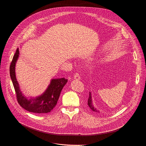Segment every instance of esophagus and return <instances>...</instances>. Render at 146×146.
Returning <instances> with one entry per match:
<instances>
[{
    "label": "esophagus",
    "instance_id": "1",
    "mask_svg": "<svg viewBox=\"0 0 146 146\" xmlns=\"http://www.w3.org/2000/svg\"><path fill=\"white\" fill-rule=\"evenodd\" d=\"M74 78L75 80H79L81 79V77H80V75L78 73H76L74 75Z\"/></svg>",
    "mask_w": 146,
    "mask_h": 146
}]
</instances>
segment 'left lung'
I'll use <instances>...</instances> for the list:
<instances>
[{
	"label": "left lung",
	"mask_w": 146,
	"mask_h": 146,
	"mask_svg": "<svg viewBox=\"0 0 146 146\" xmlns=\"http://www.w3.org/2000/svg\"><path fill=\"white\" fill-rule=\"evenodd\" d=\"M88 107L93 111L94 112V113H99L100 112L98 110H97L93 105V103H92V97H91V93L89 92V98H88Z\"/></svg>",
	"instance_id": "8db88e82"
}]
</instances>
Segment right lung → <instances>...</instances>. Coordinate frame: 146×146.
<instances>
[{
    "label": "right lung",
    "mask_w": 146,
    "mask_h": 146,
    "mask_svg": "<svg viewBox=\"0 0 146 146\" xmlns=\"http://www.w3.org/2000/svg\"><path fill=\"white\" fill-rule=\"evenodd\" d=\"M19 54V49L17 48L10 66V77L15 89L18 103L23 108L30 112L38 114L50 112L56 106L61 92L68 82V80L65 78L53 79L42 95L28 100L22 93L15 76V66Z\"/></svg>",
    "instance_id": "obj_1"
}]
</instances>
